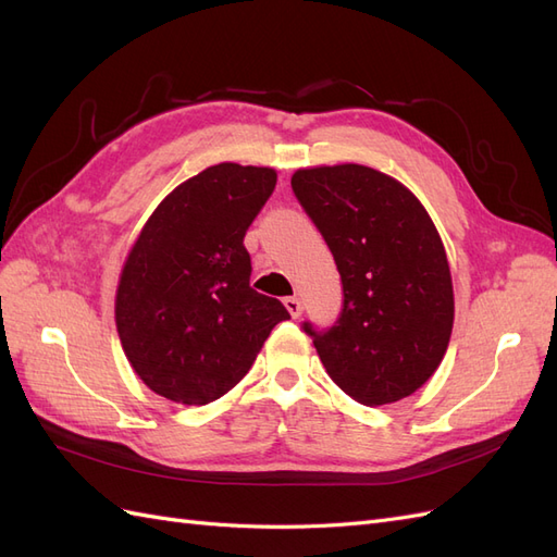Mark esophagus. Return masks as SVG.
<instances>
[{
    "label": "esophagus",
    "instance_id": "obj_1",
    "mask_svg": "<svg viewBox=\"0 0 557 557\" xmlns=\"http://www.w3.org/2000/svg\"><path fill=\"white\" fill-rule=\"evenodd\" d=\"M283 305H285V309L290 311L293 318H299V315H301V309H305V307H301V301H299L297 297H285Z\"/></svg>",
    "mask_w": 557,
    "mask_h": 557
}]
</instances>
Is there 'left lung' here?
Listing matches in <instances>:
<instances>
[{
  "mask_svg": "<svg viewBox=\"0 0 557 557\" xmlns=\"http://www.w3.org/2000/svg\"><path fill=\"white\" fill-rule=\"evenodd\" d=\"M293 193L342 276V313L305 332L330 379L367 407L416 393L442 364L453 283L440 232L418 197L362 164L297 170Z\"/></svg>",
  "mask_w": 557,
  "mask_h": 557,
  "instance_id": "left-lung-1",
  "label": "left lung"
}]
</instances>
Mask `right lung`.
Wrapping results in <instances>:
<instances>
[{"label": "right lung", "instance_id": "right-lung-1", "mask_svg": "<svg viewBox=\"0 0 557 557\" xmlns=\"http://www.w3.org/2000/svg\"><path fill=\"white\" fill-rule=\"evenodd\" d=\"M269 166L213 164L148 218L115 293L125 356L150 391L209 404L232 391L290 313L250 288L246 230L272 197Z\"/></svg>", "mask_w": 557, "mask_h": 557}]
</instances>
